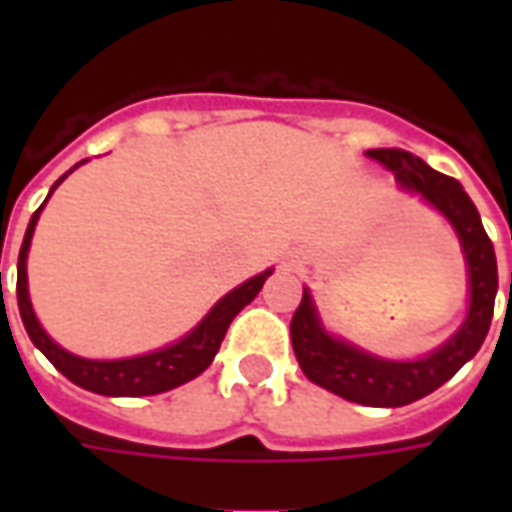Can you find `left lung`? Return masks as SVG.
Segmentation results:
<instances>
[{"label":"left lung","mask_w":512,"mask_h":512,"mask_svg":"<svg viewBox=\"0 0 512 512\" xmlns=\"http://www.w3.org/2000/svg\"><path fill=\"white\" fill-rule=\"evenodd\" d=\"M367 156L381 161L386 169H392L403 189L422 194V200L430 202L436 211L450 219L461 238L466 263H469V288H472L469 315L461 329L425 359L389 362L323 332L310 293L304 290L301 304L290 321V340H293V351H296L301 370L312 384L323 386L351 403L397 408L408 406L419 397L430 395L441 384H447L480 351L491 318H494L499 277H496L494 244L485 233L474 202L469 200V194L463 191L458 180L441 175L436 169H430L422 158L397 147L367 150Z\"/></svg>","instance_id":"1"}]
</instances>
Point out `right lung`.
<instances>
[{"label": "right lung", "instance_id": "1", "mask_svg": "<svg viewBox=\"0 0 512 512\" xmlns=\"http://www.w3.org/2000/svg\"><path fill=\"white\" fill-rule=\"evenodd\" d=\"M62 180H65V175L54 183V189L60 186ZM43 205H46V202H43ZM43 205L32 213L27 235H24V244H21V252H18V312H21V321H24V329H27L29 340L38 345L51 365L57 367L68 381H73L76 386H82V389H90V392H98V395H158V392H169V389H175V386L186 384L191 378L200 376L202 370L213 362L216 351H219L224 334H227V326L233 323L235 315L244 310L249 301L255 299L257 293H260V288H263V282L268 279V274H271V268H268L263 274H257V277H252L249 282H244V285H238L235 290H230V293H227L222 301H216V307L197 323V329H191L180 343L169 345V348H161V351H153V354L145 356H134V359H117V362H93V359H82V356H73L68 354V351H62L60 345L54 343L49 334L40 329L38 318H35V312H32V304H29L27 252Z\"/></svg>", "mask_w": 512, "mask_h": 512}]
</instances>
